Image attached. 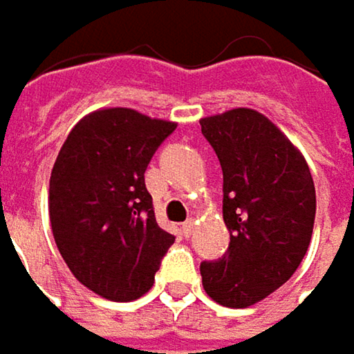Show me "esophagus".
Segmentation results:
<instances>
[{"instance_id": "1", "label": "esophagus", "mask_w": 354, "mask_h": 354, "mask_svg": "<svg viewBox=\"0 0 354 354\" xmlns=\"http://www.w3.org/2000/svg\"><path fill=\"white\" fill-rule=\"evenodd\" d=\"M181 230H183V236H185V239H189V236L196 232V222H194V220H187V222L181 226Z\"/></svg>"}]
</instances>
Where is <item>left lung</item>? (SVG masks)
Returning <instances> with one entry per match:
<instances>
[{"mask_svg": "<svg viewBox=\"0 0 354 354\" xmlns=\"http://www.w3.org/2000/svg\"><path fill=\"white\" fill-rule=\"evenodd\" d=\"M201 132L224 173L226 254L199 267L220 306L248 308L281 288L299 267L314 232L316 189L299 149L261 111L207 115Z\"/></svg>", "mask_w": 354, "mask_h": 354, "instance_id": "left-lung-1", "label": "left lung"}]
</instances>
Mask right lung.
<instances>
[{"mask_svg":"<svg viewBox=\"0 0 354 354\" xmlns=\"http://www.w3.org/2000/svg\"><path fill=\"white\" fill-rule=\"evenodd\" d=\"M177 128L130 108L83 115L61 147L48 185L55 243L75 279L111 301H132L155 283L175 236L156 224L145 171Z\"/></svg>","mask_w":354,"mask_h":354,"instance_id":"obj_1","label":"right lung"}]
</instances>
